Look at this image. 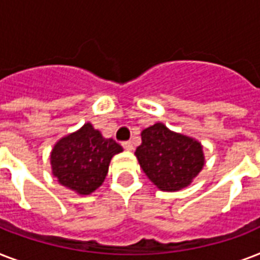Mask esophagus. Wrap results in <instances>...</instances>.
I'll use <instances>...</instances> for the list:
<instances>
[{"mask_svg": "<svg viewBox=\"0 0 260 260\" xmlns=\"http://www.w3.org/2000/svg\"><path fill=\"white\" fill-rule=\"evenodd\" d=\"M122 147H124L126 151H134V144H132V142H124L122 143Z\"/></svg>", "mask_w": 260, "mask_h": 260, "instance_id": "1", "label": "esophagus"}]
</instances>
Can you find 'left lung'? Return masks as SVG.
<instances>
[{
	"mask_svg": "<svg viewBox=\"0 0 260 260\" xmlns=\"http://www.w3.org/2000/svg\"><path fill=\"white\" fill-rule=\"evenodd\" d=\"M135 155L148 179L162 191L187 187L205 165L201 143L169 129L163 122L142 131V144Z\"/></svg>",
	"mask_w": 260,
	"mask_h": 260,
	"instance_id": "1",
	"label": "left lung"
}]
</instances>
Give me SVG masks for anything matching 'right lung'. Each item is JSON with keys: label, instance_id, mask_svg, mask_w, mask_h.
Here are the masks:
<instances>
[{"label": "right lung", "instance_id": "add662e5", "mask_svg": "<svg viewBox=\"0 0 260 260\" xmlns=\"http://www.w3.org/2000/svg\"><path fill=\"white\" fill-rule=\"evenodd\" d=\"M122 152L113 139H105L86 122L63 136L51 151V171L58 182L79 196H89L104 183L110 160Z\"/></svg>", "mask_w": 260, "mask_h": 260}]
</instances>
